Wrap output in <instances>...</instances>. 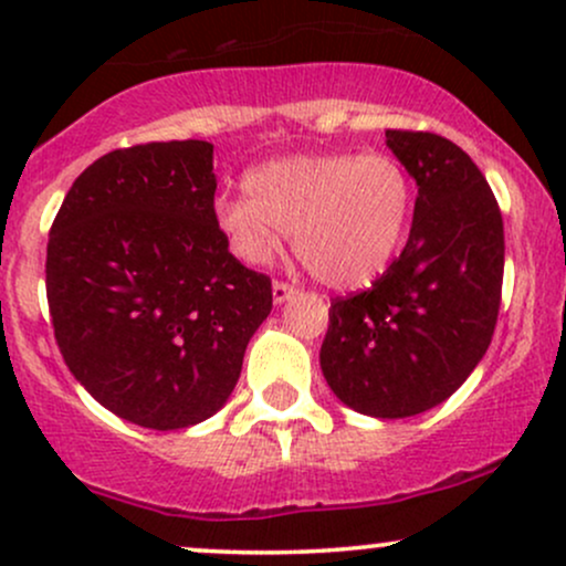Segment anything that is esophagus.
<instances>
[{
  "mask_svg": "<svg viewBox=\"0 0 566 566\" xmlns=\"http://www.w3.org/2000/svg\"><path fill=\"white\" fill-rule=\"evenodd\" d=\"M295 292V287H290L287 282H274V287H271V295H274V303L282 305L284 301H290V295Z\"/></svg>",
  "mask_w": 566,
  "mask_h": 566,
  "instance_id": "esophagus-1",
  "label": "esophagus"
}]
</instances>
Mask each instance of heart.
<instances>
[{
    "instance_id": "obj_1",
    "label": "heart",
    "mask_w": 566,
    "mask_h": 566,
    "mask_svg": "<svg viewBox=\"0 0 566 566\" xmlns=\"http://www.w3.org/2000/svg\"><path fill=\"white\" fill-rule=\"evenodd\" d=\"M247 197L216 201V226L233 258L263 265L282 231L308 274L335 290L378 279L405 242L412 178L388 154H295L252 167Z\"/></svg>"
}]
</instances>
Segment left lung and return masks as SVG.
I'll list each match as a JSON object with an SVG mask.
<instances>
[{"instance_id":"obj_1","label":"left lung","mask_w":566,"mask_h":566,"mask_svg":"<svg viewBox=\"0 0 566 566\" xmlns=\"http://www.w3.org/2000/svg\"><path fill=\"white\" fill-rule=\"evenodd\" d=\"M418 184L401 255L373 287L337 297L319 350L324 380L369 418L441 405L482 361L503 287V218L482 170L433 133L386 129Z\"/></svg>"}]
</instances>
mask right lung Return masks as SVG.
Listing matches in <instances>:
<instances>
[{
  "mask_svg": "<svg viewBox=\"0 0 566 566\" xmlns=\"http://www.w3.org/2000/svg\"><path fill=\"white\" fill-rule=\"evenodd\" d=\"M216 188L212 143L119 148L74 180L50 229L48 303L63 361L135 426L212 418L271 314V279L220 237Z\"/></svg>",
  "mask_w": 566,
  "mask_h": 566,
  "instance_id": "1",
  "label": "right lung"
}]
</instances>
